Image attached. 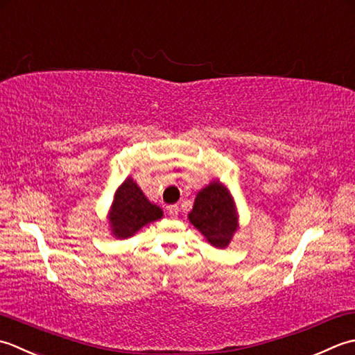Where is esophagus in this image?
Segmentation results:
<instances>
[{
  "label": "esophagus",
  "instance_id": "esophagus-1",
  "mask_svg": "<svg viewBox=\"0 0 355 355\" xmlns=\"http://www.w3.org/2000/svg\"><path fill=\"white\" fill-rule=\"evenodd\" d=\"M167 213H168L170 218H178L179 207H178V205H170V207H167Z\"/></svg>",
  "mask_w": 355,
  "mask_h": 355
}]
</instances>
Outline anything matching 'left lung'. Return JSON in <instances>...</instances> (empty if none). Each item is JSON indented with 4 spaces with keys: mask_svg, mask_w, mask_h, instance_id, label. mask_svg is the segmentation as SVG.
Wrapping results in <instances>:
<instances>
[{
    "mask_svg": "<svg viewBox=\"0 0 355 355\" xmlns=\"http://www.w3.org/2000/svg\"><path fill=\"white\" fill-rule=\"evenodd\" d=\"M188 219L216 248H227L239 228L234 200L219 180L198 193Z\"/></svg>",
    "mask_w": 355,
    "mask_h": 355,
    "instance_id": "left-lung-1",
    "label": "left lung"
}]
</instances>
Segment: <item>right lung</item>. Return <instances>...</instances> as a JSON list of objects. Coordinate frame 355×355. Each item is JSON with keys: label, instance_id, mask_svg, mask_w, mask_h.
<instances>
[{"label": "right lung", "instance_id": "1", "mask_svg": "<svg viewBox=\"0 0 355 355\" xmlns=\"http://www.w3.org/2000/svg\"><path fill=\"white\" fill-rule=\"evenodd\" d=\"M162 214V208L151 204L135 180L127 178L114 193L108 223L114 237L127 239L147 223L161 219Z\"/></svg>", "mask_w": 355, "mask_h": 355}]
</instances>
